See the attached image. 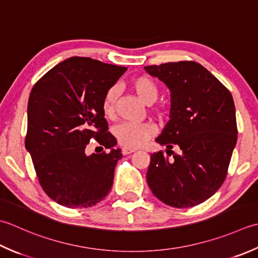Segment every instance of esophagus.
I'll return each mask as SVG.
<instances>
[{
    "label": "esophagus",
    "mask_w": 258,
    "mask_h": 258,
    "mask_svg": "<svg viewBox=\"0 0 258 258\" xmlns=\"http://www.w3.org/2000/svg\"><path fill=\"white\" fill-rule=\"evenodd\" d=\"M133 152H135V150H134V149H128V148H123V149H122V153H123V155H127V154L133 153Z\"/></svg>",
    "instance_id": "obj_1"
}]
</instances>
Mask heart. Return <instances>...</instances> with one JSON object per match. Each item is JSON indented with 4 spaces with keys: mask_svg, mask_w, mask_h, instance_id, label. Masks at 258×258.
Masks as SVG:
<instances>
[{
    "mask_svg": "<svg viewBox=\"0 0 258 258\" xmlns=\"http://www.w3.org/2000/svg\"><path fill=\"white\" fill-rule=\"evenodd\" d=\"M131 87L135 94L143 100L145 104H153L159 96V88L152 79L145 76L134 78L131 82ZM119 90L117 86H110L106 90L102 99L103 114L107 118H112L115 114L116 102H117ZM160 115H163L162 110L158 109ZM155 134V126L150 122L144 123H122L115 128V136L117 142L128 149H136L144 144Z\"/></svg>",
    "mask_w": 258,
    "mask_h": 258,
    "instance_id": "b5f03b06",
    "label": "heart"
}]
</instances>
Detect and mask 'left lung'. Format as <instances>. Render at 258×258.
<instances>
[{
  "mask_svg": "<svg viewBox=\"0 0 258 258\" xmlns=\"http://www.w3.org/2000/svg\"><path fill=\"white\" fill-rule=\"evenodd\" d=\"M171 90V114L155 141L166 154H151L146 181L156 198L174 208L204 203L217 192L228 174L237 142L233 96L196 61H176L144 67ZM174 145L181 151H172ZM172 154L174 158L169 159Z\"/></svg>",
  "mask_w": 258,
  "mask_h": 258,
  "instance_id": "1",
  "label": "left lung"
}]
</instances>
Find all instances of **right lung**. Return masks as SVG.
I'll list each match as a JSON object with an SVG mask.
<instances>
[{"label":"right lung","mask_w":258,"mask_h":258,"mask_svg":"<svg viewBox=\"0 0 258 258\" xmlns=\"http://www.w3.org/2000/svg\"><path fill=\"white\" fill-rule=\"evenodd\" d=\"M126 69L72 57L54 66L32 87L25 148L40 185L57 204L88 208L112 189L122 153L112 149L116 139L107 131L102 99ZM92 139L111 151L86 156L85 146Z\"/></svg>","instance_id":"right-lung-1"}]
</instances>
